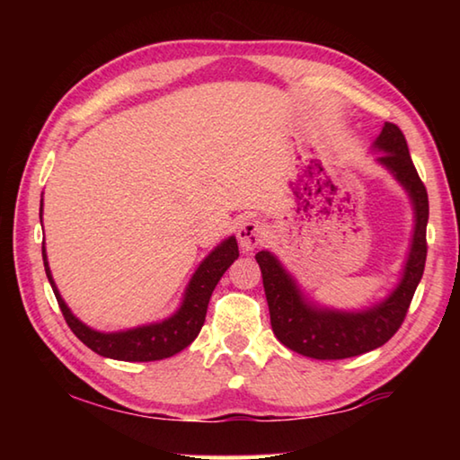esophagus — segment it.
<instances>
[{
  "instance_id": "34e87169",
  "label": "esophagus",
  "mask_w": 460,
  "mask_h": 460,
  "mask_svg": "<svg viewBox=\"0 0 460 460\" xmlns=\"http://www.w3.org/2000/svg\"><path fill=\"white\" fill-rule=\"evenodd\" d=\"M266 235H268L266 225L258 219H252V217L241 223L237 229V239L243 252H252V249L258 247Z\"/></svg>"
}]
</instances>
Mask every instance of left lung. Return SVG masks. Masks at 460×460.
I'll return each instance as SVG.
<instances>
[{
    "mask_svg": "<svg viewBox=\"0 0 460 460\" xmlns=\"http://www.w3.org/2000/svg\"><path fill=\"white\" fill-rule=\"evenodd\" d=\"M377 158L394 174L414 207V235L402 279L385 300L365 310H334L305 298L296 279L274 253L258 252L263 290H266L271 331L292 351L310 359H347L373 351L394 337L406 318L410 302L422 279L426 263L428 192L410 158L406 137L395 123H385L373 144Z\"/></svg>",
    "mask_w": 460,
    "mask_h": 460,
    "instance_id": "1",
    "label": "left lung"
}]
</instances>
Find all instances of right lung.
I'll return each mask as SVG.
<instances>
[{
	"instance_id": "right-lung-1",
	"label": "right lung",
	"mask_w": 460,
	"mask_h": 460,
	"mask_svg": "<svg viewBox=\"0 0 460 460\" xmlns=\"http://www.w3.org/2000/svg\"><path fill=\"white\" fill-rule=\"evenodd\" d=\"M40 223H42V200H40ZM239 258V247L235 237H227L221 245H217L200 266L194 271L189 286H186L184 298L181 308L172 316H168L162 323H152L144 326H136L129 331L119 332H101L91 329L76 318L66 302L62 300L57 284H54L49 260H46V249L42 245V260L44 270L52 286V292L57 296L58 306L62 310L66 324L71 331L83 341L91 351H95L101 357L118 361H160L166 357L181 353L190 342L197 339L202 324H205L207 306L211 300L215 286L219 284L221 276L227 271L233 261Z\"/></svg>"
}]
</instances>
